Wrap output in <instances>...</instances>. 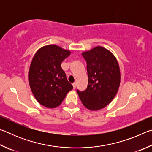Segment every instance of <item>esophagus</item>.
<instances>
[{
    "label": "esophagus",
    "mask_w": 152,
    "mask_h": 152,
    "mask_svg": "<svg viewBox=\"0 0 152 152\" xmlns=\"http://www.w3.org/2000/svg\"><path fill=\"white\" fill-rule=\"evenodd\" d=\"M72 85H73L74 88L75 89V88H76V82H74V83L72 84Z\"/></svg>",
    "instance_id": "esophagus-1"
}]
</instances>
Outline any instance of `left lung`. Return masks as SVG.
I'll use <instances>...</instances> for the list:
<instances>
[{"label":"left lung","mask_w":152,"mask_h":152,"mask_svg":"<svg viewBox=\"0 0 152 152\" xmlns=\"http://www.w3.org/2000/svg\"><path fill=\"white\" fill-rule=\"evenodd\" d=\"M86 61L88 82L87 88L78 96L84 107L89 110L103 109L114 99L119 90L121 74L115 56L101 46L82 53Z\"/></svg>","instance_id":"1"}]
</instances>
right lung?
<instances>
[{
    "mask_svg": "<svg viewBox=\"0 0 152 152\" xmlns=\"http://www.w3.org/2000/svg\"><path fill=\"white\" fill-rule=\"evenodd\" d=\"M70 51L56 45L38 50L31 63L29 82L31 90L39 104L47 108L58 107L73 86L67 80L61 64Z\"/></svg>",
    "mask_w": 152,
    "mask_h": 152,
    "instance_id": "right-lung-1",
    "label": "right lung"
}]
</instances>
